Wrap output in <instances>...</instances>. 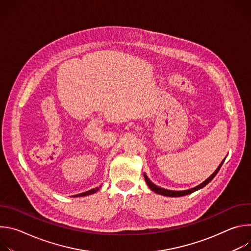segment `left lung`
I'll return each mask as SVG.
<instances>
[{"label":"left lung","instance_id":"left-lung-1","mask_svg":"<svg viewBox=\"0 0 251 251\" xmlns=\"http://www.w3.org/2000/svg\"><path fill=\"white\" fill-rule=\"evenodd\" d=\"M225 160H226V158L224 159V161L220 164V166L218 167V169L214 171L207 178L206 180L204 181V182H202L201 185H199V186H197V187H195V188H193V189H190V190H186V191H170V190H166V189H162V188H160V187H158V186H156L155 184H153L150 180H149V177L146 176V174H144V177H145V181H146V183H147V185L149 186V188L153 191V192H155L156 194H159V195H163V196H166V197H183V196H187V195H190V194H192V193H194V192H196V191H198V190H200V189H201V188H203L204 186H206L212 178L216 176V175L218 174V172L220 171V169H221V167H222V165L224 164V162H225Z\"/></svg>","mask_w":251,"mask_h":251}]
</instances>
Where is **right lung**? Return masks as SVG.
I'll list each match as a JSON object with an SVG mask.
<instances>
[{"instance_id":"1","label":"right lung","mask_w":251,"mask_h":251,"mask_svg":"<svg viewBox=\"0 0 251 251\" xmlns=\"http://www.w3.org/2000/svg\"><path fill=\"white\" fill-rule=\"evenodd\" d=\"M100 188H101V186H100V187H97V188H95V189H92V190H90V191H87V192H85V193H82V194H79V195H75V196H74V197H84V196H88V195H91V194L96 193L97 191L100 190Z\"/></svg>"}]
</instances>
